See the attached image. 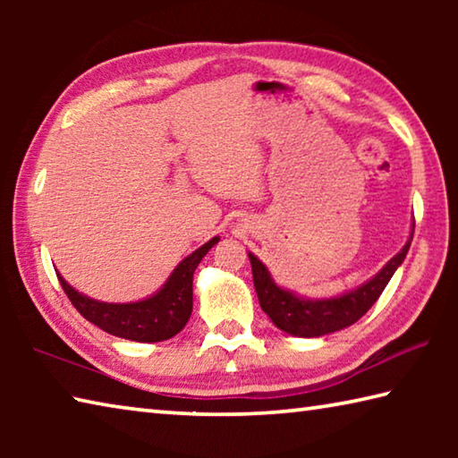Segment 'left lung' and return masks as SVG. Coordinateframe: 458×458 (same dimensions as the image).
I'll return each mask as SVG.
<instances>
[{"mask_svg":"<svg viewBox=\"0 0 458 458\" xmlns=\"http://www.w3.org/2000/svg\"><path fill=\"white\" fill-rule=\"evenodd\" d=\"M410 240H412V236H410ZM410 240L371 281L361 284L360 289L327 301H305L294 297L293 293L276 286L267 267L254 254H248L252 265L254 289H257L262 311L270 317V321L278 329L299 337H319L350 327V325L361 319L369 311V307L379 299L392 275L396 273L402 260L406 259Z\"/></svg>","mask_w":458,"mask_h":458,"instance_id":"obj_1","label":"left lung"}]
</instances>
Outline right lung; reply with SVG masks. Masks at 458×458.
Listing matches in <instances>:
<instances>
[{"label":"right lung","instance_id":"right-lung-1","mask_svg":"<svg viewBox=\"0 0 458 458\" xmlns=\"http://www.w3.org/2000/svg\"><path fill=\"white\" fill-rule=\"evenodd\" d=\"M218 240L220 238L216 236L198 250H193L188 259H183L177 265L164 289L149 299L139 301V303H98V301H92L74 291L60 275L58 278L66 297L71 299V303L84 319L95 323L97 327L111 333V335L155 344V341H165L177 335L190 321L193 307V273H196L199 260Z\"/></svg>","mask_w":458,"mask_h":458}]
</instances>
